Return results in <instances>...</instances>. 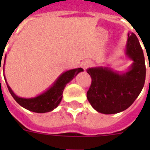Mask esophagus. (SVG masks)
<instances>
[{
	"mask_svg": "<svg viewBox=\"0 0 150 150\" xmlns=\"http://www.w3.org/2000/svg\"><path fill=\"white\" fill-rule=\"evenodd\" d=\"M91 62H89V61H86V62H83V63H82V64H81V66H82V67L84 69V70H86V69L88 68L89 66H91Z\"/></svg>",
	"mask_w": 150,
	"mask_h": 150,
	"instance_id": "esophagus-1",
	"label": "esophagus"
}]
</instances>
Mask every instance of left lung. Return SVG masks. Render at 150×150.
<instances>
[{
    "label": "left lung",
    "mask_w": 150,
    "mask_h": 150,
    "mask_svg": "<svg viewBox=\"0 0 150 150\" xmlns=\"http://www.w3.org/2000/svg\"><path fill=\"white\" fill-rule=\"evenodd\" d=\"M125 53L134 62L127 72L119 74L102 67L86 70L91 77L87 98L98 112L114 114L124 111L133 104L144 88L145 59L138 39L134 33L128 34Z\"/></svg>",
    "instance_id": "8db88e82"
}]
</instances>
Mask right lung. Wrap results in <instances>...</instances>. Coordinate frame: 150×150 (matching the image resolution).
<instances>
[{
  "label": "right lung",
  "instance_id": "add662e5",
  "mask_svg": "<svg viewBox=\"0 0 150 150\" xmlns=\"http://www.w3.org/2000/svg\"><path fill=\"white\" fill-rule=\"evenodd\" d=\"M82 71H83V69L79 67V68L72 69L63 73L47 91L32 98H23L16 95L9 86L6 80L5 81L10 93L19 105L32 112L43 113V112L53 110L58 107L62 99V94L64 87L66 86V84L71 81L79 72Z\"/></svg>",
  "mask_w": 150,
  "mask_h": 150
}]
</instances>
